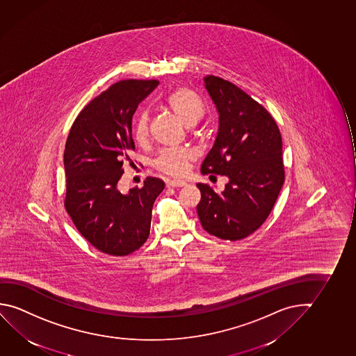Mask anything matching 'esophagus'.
Returning a JSON list of instances; mask_svg holds the SVG:
<instances>
[{"label":"esophagus","mask_w":356,"mask_h":356,"mask_svg":"<svg viewBox=\"0 0 356 356\" xmlns=\"http://www.w3.org/2000/svg\"><path fill=\"white\" fill-rule=\"evenodd\" d=\"M186 185V182L182 180H170L168 181L166 186L168 187H182Z\"/></svg>","instance_id":"obj_1"}]
</instances>
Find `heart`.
Instances as JSON below:
<instances>
[{"mask_svg":"<svg viewBox=\"0 0 356 356\" xmlns=\"http://www.w3.org/2000/svg\"><path fill=\"white\" fill-rule=\"evenodd\" d=\"M166 104L172 111L184 124L187 127L197 124L206 115V104L197 93L191 88H177L166 97ZM149 134L148 112L143 111L138 115L134 128V136L138 142L143 143ZM193 159V154L188 149H166L159 153L154 159L155 169L172 176L184 175L186 172L187 165Z\"/></svg>","mask_w":356,"mask_h":356,"instance_id":"obj_1","label":"heart"}]
</instances>
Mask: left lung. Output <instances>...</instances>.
Listing matches in <instances>:
<instances>
[{"mask_svg":"<svg viewBox=\"0 0 356 356\" xmlns=\"http://www.w3.org/2000/svg\"><path fill=\"white\" fill-rule=\"evenodd\" d=\"M204 88L219 113L218 134L203 160V175L227 176L225 191L197 184L203 229L241 241L266 220L284 185L282 139L274 118L234 83L207 75Z\"/></svg>","mask_w":356,"mask_h":356,"instance_id":"1","label":"left lung"}]
</instances>
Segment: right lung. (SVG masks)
Returning <instances> with one entry per match:
<instances>
[{"mask_svg": "<svg viewBox=\"0 0 356 356\" xmlns=\"http://www.w3.org/2000/svg\"><path fill=\"white\" fill-rule=\"evenodd\" d=\"M158 80H123L86 104L72 123L64 152L66 212L99 252L124 257L148 239L154 201L164 181L147 177L143 187L118 190L123 161L136 149L131 118Z\"/></svg>", "mask_w": 356, "mask_h": 356, "instance_id": "add662e5", "label": "right lung"}]
</instances>
